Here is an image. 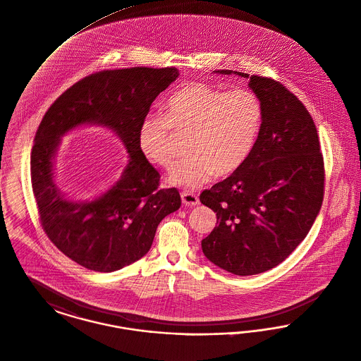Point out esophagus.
<instances>
[{"mask_svg": "<svg viewBox=\"0 0 361 361\" xmlns=\"http://www.w3.org/2000/svg\"><path fill=\"white\" fill-rule=\"evenodd\" d=\"M181 199L185 206H197L199 204V197L192 192H181Z\"/></svg>", "mask_w": 361, "mask_h": 361, "instance_id": "1", "label": "esophagus"}]
</instances>
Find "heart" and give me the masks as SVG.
<instances>
[{
  "label": "heart",
  "instance_id": "obj_1",
  "mask_svg": "<svg viewBox=\"0 0 361 361\" xmlns=\"http://www.w3.org/2000/svg\"><path fill=\"white\" fill-rule=\"evenodd\" d=\"M264 109L251 90H219L206 83L177 88L162 106V116H147L139 128L137 145L151 164L171 171L183 145L190 157L170 183L196 188L212 178L240 169L257 140Z\"/></svg>",
  "mask_w": 361,
  "mask_h": 361
}]
</instances>
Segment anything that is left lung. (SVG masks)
Segmentation results:
<instances>
[{
    "label": "left lung",
    "mask_w": 361,
    "mask_h": 361,
    "mask_svg": "<svg viewBox=\"0 0 361 361\" xmlns=\"http://www.w3.org/2000/svg\"><path fill=\"white\" fill-rule=\"evenodd\" d=\"M218 72L250 79L264 116L247 162L200 193V202L216 212V226L202 240V250L232 274L255 276L283 262L310 232L323 202V155L311 114L285 85Z\"/></svg>",
    "instance_id": "1"
}]
</instances>
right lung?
I'll return each mask as SVG.
<instances>
[{
  "label": "right lung",
  "mask_w": 361,
  "mask_h": 361,
  "mask_svg": "<svg viewBox=\"0 0 361 361\" xmlns=\"http://www.w3.org/2000/svg\"><path fill=\"white\" fill-rule=\"evenodd\" d=\"M177 78L173 66L101 71L69 87L43 116L31 151L41 225L63 254L88 270L110 273L143 257L159 222L181 206L176 188H159L161 176L137 145L151 104ZM85 123L111 128L128 149V165L104 195L75 202L54 184L52 159L59 137Z\"/></svg>",
  "instance_id": "right-lung-1"
}]
</instances>
